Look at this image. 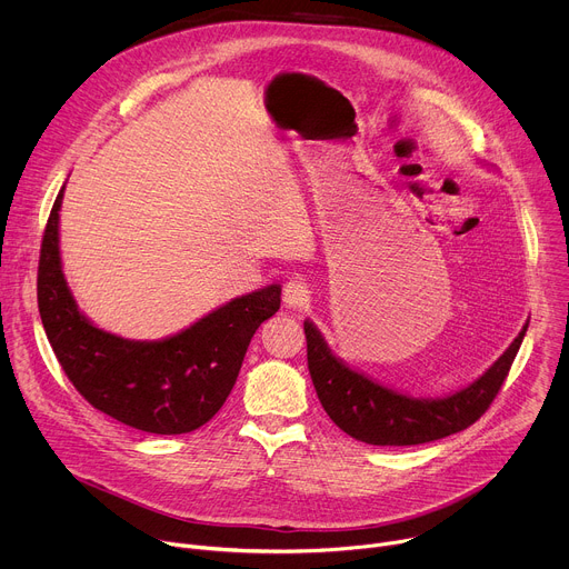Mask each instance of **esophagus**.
Returning a JSON list of instances; mask_svg holds the SVG:
<instances>
[{"label": "esophagus", "mask_w": 569, "mask_h": 569, "mask_svg": "<svg viewBox=\"0 0 569 569\" xmlns=\"http://www.w3.org/2000/svg\"><path fill=\"white\" fill-rule=\"evenodd\" d=\"M310 301V290L301 279H290L283 286V303L288 308H303Z\"/></svg>", "instance_id": "1"}]
</instances>
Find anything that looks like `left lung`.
Listing matches in <instances>:
<instances>
[{"label": "left lung", "instance_id": "left-lung-1", "mask_svg": "<svg viewBox=\"0 0 569 569\" xmlns=\"http://www.w3.org/2000/svg\"><path fill=\"white\" fill-rule=\"evenodd\" d=\"M527 327L491 369L446 398H412L382 387L336 358L310 321H303V333L317 398L340 430L371 446H419L466 430L491 408Z\"/></svg>", "mask_w": 569, "mask_h": 569}]
</instances>
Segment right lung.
Instances as JSON below:
<instances>
[{"mask_svg": "<svg viewBox=\"0 0 569 569\" xmlns=\"http://www.w3.org/2000/svg\"><path fill=\"white\" fill-rule=\"evenodd\" d=\"M60 189L40 248L38 308L49 345L92 408L150 435L204 426L227 400L257 329L281 306L277 283L231 299L182 333L137 342L97 329L78 310L60 263Z\"/></svg>", "mask_w": 569, "mask_h": 569, "instance_id": "right-lung-1", "label": "right lung"}]
</instances>
